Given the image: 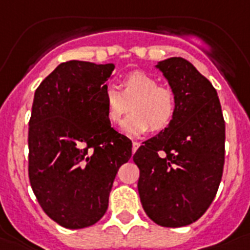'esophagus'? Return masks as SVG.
<instances>
[{
	"label": "esophagus",
	"mask_w": 250,
	"mask_h": 250,
	"mask_svg": "<svg viewBox=\"0 0 250 250\" xmlns=\"http://www.w3.org/2000/svg\"><path fill=\"white\" fill-rule=\"evenodd\" d=\"M139 146H140V143H138V142H133L132 143V152H133V153H135V152L138 150Z\"/></svg>",
	"instance_id": "obj_1"
}]
</instances>
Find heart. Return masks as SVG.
<instances>
[{
  "instance_id": "1",
  "label": "heart",
  "mask_w": 250,
  "mask_h": 250,
  "mask_svg": "<svg viewBox=\"0 0 250 250\" xmlns=\"http://www.w3.org/2000/svg\"><path fill=\"white\" fill-rule=\"evenodd\" d=\"M104 102L106 118L111 125L121 123L122 131L131 136H139L152 129L160 131L170 125L176 114V98L170 89L159 86L157 80L144 72H132L122 83V91L114 85L104 86Z\"/></svg>"
}]
</instances>
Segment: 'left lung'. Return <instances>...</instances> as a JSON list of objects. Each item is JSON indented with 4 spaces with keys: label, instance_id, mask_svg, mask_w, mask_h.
Masks as SVG:
<instances>
[{
    "label": "left lung",
    "instance_id": "obj_1",
    "mask_svg": "<svg viewBox=\"0 0 250 250\" xmlns=\"http://www.w3.org/2000/svg\"><path fill=\"white\" fill-rule=\"evenodd\" d=\"M176 98L170 125L139 146L133 161L140 170L143 208L156 224H191L214 201L224 167L226 123L212 83L182 57L155 65Z\"/></svg>",
    "mask_w": 250,
    "mask_h": 250
}]
</instances>
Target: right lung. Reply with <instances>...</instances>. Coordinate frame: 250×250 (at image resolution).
I'll list each match as a JSON object with an SVG mask.
<instances>
[{
	"label": "right lung",
	"instance_id": "obj_1",
	"mask_svg": "<svg viewBox=\"0 0 250 250\" xmlns=\"http://www.w3.org/2000/svg\"><path fill=\"white\" fill-rule=\"evenodd\" d=\"M115 65L62 62L36 89L28 123V177L39 205L62 227L93 226L106 212L132 142L106 118L104 90Z\"/></svg>",
	"mask_w": 250,
	"mask_h": 250
}]
</instances>
